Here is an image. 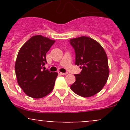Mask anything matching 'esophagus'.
I'll return each mask as SVG.
<instances>
[{
	"mask_svg": "<svg viewBox=\"0 0 130 130\" xmlns=\"http://www.w3.org/2000/svg\"><path fill=\"white\" fill-rule=\"evenodd\" d=\"M58 74L61 75H67L68 73L65 72V73H63V72H58Z\"/></svg>",
	"mask_w": 130,
	"mask_h": 130,
	"instance_id": "obj_1",
	"label": "esophagus"
}]
</instances>
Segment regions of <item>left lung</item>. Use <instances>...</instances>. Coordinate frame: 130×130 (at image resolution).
<instances>
[{
  "mask_svg": "<svg viewBox=\"0 0 130 130\" xmlns=\"http://www.w3.org/2000/svg\"><path fill=\"white\" fill-rule=\"evenodd\" d=\"M70 43L75 50V65L82 71L75 74V82L70 89L80 96L89 98L102 90L109 77L108 61L104 48L87 36L71 39Z\"/></svg>",
  "mask_w": 130,
  "mask_h": 130,
  "instance_id": "8db88e82",
  "label": "left lung"
}]
</instances>
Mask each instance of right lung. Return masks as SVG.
Instances as JSON below:
<instances>
[{
	"label": "right lung",
	"instance_id": "1",
	"mask_svg": "<svg viewBox=\"0 0 130 130\" xmlns=\"http://www.w3.org/2000/svg\"><path fill=\"white\" fill-rule=\"evenodd\" d=\"M55 42L41 35L31 37L21 48L15 63L19 86L27 95L44 98L54 87L57 72L43 67L46 63V54Z\"/></svg>",
	"mask_w": 130,
	"mask_h": 130
}]
</instances>
